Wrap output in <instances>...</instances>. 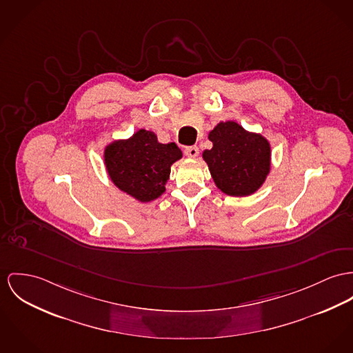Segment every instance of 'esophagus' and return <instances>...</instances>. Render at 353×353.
I'll use <instances>...</instances> for the list:
<instances>
[{
    "label": "esophagus",
    "mask_w": 353,
    "mask_h": 353,
    "mask_svg": "<svg viewBox=\"0 0 353 353\" xmlns=\"http://www.w3.org/2000/svg\"><path fill=\"white\" fill-rule=\"evenodd\" d=\"M185 156L190 157V159H196L199 156V148L197 146L185 148Z\"/></svg>",
    "instance_id": "obj_1"
}]
</instances>
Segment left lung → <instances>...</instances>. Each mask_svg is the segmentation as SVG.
Wrapping results in <instances>:
<instances>
[{
	"mask_svg": "<svg viewBox=\"0 0 353 353\" xmlns=\"http://www.w3.org/2000/svg\"><path fill=\"white\" fill-rule=\"evenodd\" d=\"M208 139L212 148L203 152V160L219 190L244 197L263 185L272 169V146L266 137L225 121L217 123Z\"/></svg>",
	"mask_w": 353,
	"mask_h": 353,
	"instance_id": "obj_1",
	"label": "left lung"
}]
</instances>
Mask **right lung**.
I'll use <instances>...</instances> for the list:
<instances>
[{"label": "right lung", "mask_w": 353, "mask_h": 353, "mask_svg": "<svg viewBox=\"0 0 353 353\" xmlns=\"http://www.w3.org/2000/svg\"><path fill=\"white\" fill-rule=\"evenodd\" d=\"M181 157L174 142L161 143L154 132L145 129L126 139H114L103 152L111 183L139 203H150L163 194L170 166Z\"/></svg>", "instance_id": "1"}]
</instances>
